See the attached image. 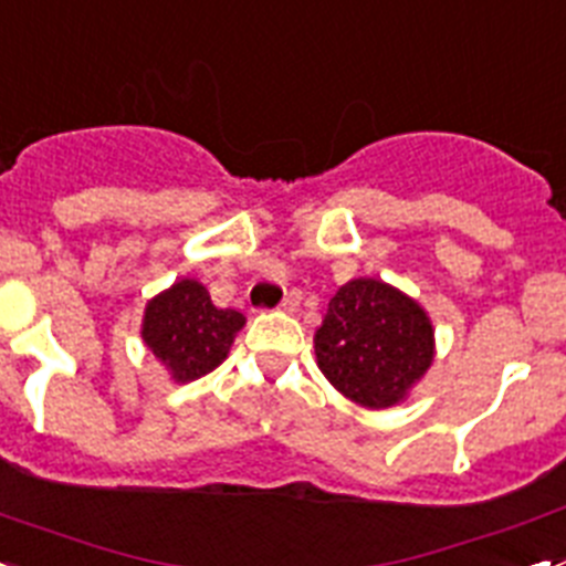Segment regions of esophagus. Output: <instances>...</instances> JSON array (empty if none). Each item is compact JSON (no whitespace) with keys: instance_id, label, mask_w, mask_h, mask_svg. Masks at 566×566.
I'll return each mask as SVG.
<instances>
[{"instance_id":"1","label":"esophagus","mask_w":566,"mask_h":566,"mask_svg":"<svg viewBox=\"0 0 566 566\" xmlns=\"http://www.w3.org/2000/svg\"><path fill=\"white\" fill-rule=\"evenodd\" d=\"M297 306H300V292H289L286 297H283V303H280V308H283V312H297Z\"/></svg>"}]
</instances>
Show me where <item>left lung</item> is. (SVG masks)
Returning <instances> with one entry per match:
<instances>
[{
  "label": "left lung",
  "instance_id": "8db88e82",
  "mask_svg": "<svg viewBox=\"0 0 566 566\" xmlns=\"http://www.w3.org/2000/svg\"><path fill=\"white\" fill-rule=\"evenodd\" d=\"M317 368L345 399L385 411L411 397L437 357L433 323L411 294L354 277L328 300L314 334Z\"/></svg>",
  "mask_w": 566,
  "mask_h": 566
}]
</instances>
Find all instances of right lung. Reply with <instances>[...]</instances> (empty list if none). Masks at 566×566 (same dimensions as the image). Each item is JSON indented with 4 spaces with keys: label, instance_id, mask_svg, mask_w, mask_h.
Returning <instances> with one entry per match:
<instances>
[{
    "label": "right lung",
    "instance_id": "right-lung-1",
    "mask_svg": "<svg viewBox=\"0 0 566 566\" xmlns=\"http://www.w3.org/2000/svg\"><path fill=\"white\" fill-rule=\"evenodd\" d=\"M247 317L234 308H218L201 280L181 277L147 300L142 339L169 379L195 382L229 357Z\"/></svg>",
    "mask_w": 566,
    "mask_h": 566
}]
</instances>
